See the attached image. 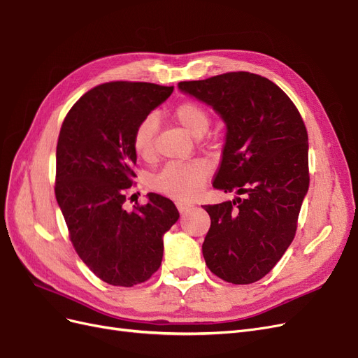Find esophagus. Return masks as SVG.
Masks as SVG:
<instances>
[{
    "label": "esophagus",
    "instance_id": "1",
    "mask_svg": "<svg viewBox=\"0 0 358 358\" xmlns=\"http://www.w3.org/2000/svg\"><path fill=\"white\" fill-rule=\"evenodd\" d=\"M176 205H177V208H178V211L182 214V213H186V211H189L190 208H192V203H186V202H181V201H178V202H176Z\"/></svg>",
    "mask_w": 358,
    "mask_h": 358
}]
</instances>
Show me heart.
I'll return each mask as SVG.
<instances>
[{
  "label": "heart",
  "mask_w": 358,
  "mask_h": 358,
  "mask_svg": "<svg viewBox=\"0 0 358 358\" xmlns=\"http://www.w3.org/2000/svg\"><path fill=\"white\" fill-rule=\"evenodd\" d=\"M176 120L192 136L201 138L208 131L210 114L196 102H182L174 111ZM157 131L156 114H148L134 132L132 145L138 157L150 159L153 156V141ZM210 174V166L203 160L189 164H169L153 178V189L176 199H192L199 193L202 184Z\"/></svg>",
  "instance_id": "1"
}]
</instances>
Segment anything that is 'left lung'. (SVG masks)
I'll use <instances>...</instances> for the list:
<instances>
[{
  "mask_svg": "<svg viewBox=\"0 0 358 358\" xmlns=\"http://www.w3.org/2000/svg\"><path fill=\"white\" fill-rule=\"evenodd\" d=\"M178 89L210 106L226 124L213 186L234 201L203 205L211 227L202 244L210 271L251 284L269 273L296 234L309 187L308 134L292 99L266 77L226 73Z\"/></svg>",
  "mask_w": 358,
  "mask_h": 358,
  "instance_id": "obj_1",
  "label": "left lung"
}]
</instances>
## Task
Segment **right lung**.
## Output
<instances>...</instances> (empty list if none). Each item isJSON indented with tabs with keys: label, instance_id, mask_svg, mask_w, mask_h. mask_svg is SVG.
I'll return each mask as SVG.
<instances>
[{
	"label": "right lung",
	"instance_id": "1",
	"mask_svg": "<svg viewBox=\"0 0 358 358\" xmlns=\"http://www.w3.org/2000/svg\"><path fill=\"white\" fill-rule=\"evenodd\" d=\"M174 86L111 82L99 85L68 111L56 147L57 205L73 245L103 282L147 281L164 257V235L178 220L168 198L148 193L147 205L126 211L136 153L134 132L168 99Z\"/></svg>",
	"mask_w": 358,
	"mask_h": 358
}]
</instances>
